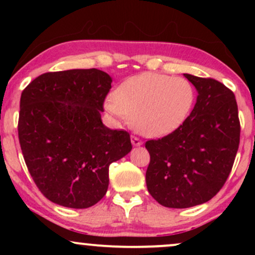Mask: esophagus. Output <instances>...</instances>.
Here are the masks:
<instances>
[{
	"instance_id": "34e87169",
	"label": "esophagus",
	"mask_w": 255,
	"mask_h": 255,
	"mask_svg": "<svg viewBox=\"0 0 255 255\" xmlns=\"http://www.w3.org/2000/svg\"><path fill=\"white\" fill-rule=\"evenodd\" d=\"M130 140H131V144H133L134 146H139V145L142 144L141 139H139V137L135 136V135H131Z\"/></svg>"
}]
</instances>
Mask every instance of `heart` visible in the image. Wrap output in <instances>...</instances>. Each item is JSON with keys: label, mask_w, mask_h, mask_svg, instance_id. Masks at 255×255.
Listing matches in <instances>:
<instances>
[{"label": "heart", "mask_w": 255, "mask_h": 255, "mask_svg": "<svg viewBox=\"0 0 255 255\" xmlns=\"http://www.w3.org/2000/svg\"><path fill=\"white\" fill-rule=\"evenodd\" d=\"M195 91L186 78L145 73L124 81L105 108L121 121L133 119L146 136H163L177 129L191 114Z\"/></svg>", "instance_id": "1"}]
</instances>
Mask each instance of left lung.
Wrapping results in <instances>:
<instances>
[{
    "instance_id": "left-lung-1",
    "label": "left lung",
    "mask_w": 255,
    "mask_h": 255,
    "mask_svg": "<svg viewBox=\"0 0 255 255\" xmlns=\"http://www.w3.org/2000/svg\"><path fill=\"white\" fill-rule=\"evenodd\" d=\"M198 91L197 103L177 129L147 140L146 184L158 203L172 209L200 205L224 186L239 150L235 95L212 78L183 74Z\"/></svg>"
}]
</instances>
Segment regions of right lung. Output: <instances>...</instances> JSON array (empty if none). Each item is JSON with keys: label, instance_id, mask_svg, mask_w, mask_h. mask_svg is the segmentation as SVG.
<instances>
[{"label": "right lung", "instance_id": "1", "mask_svg": "<svg viewBox=\"0 0 255 255\" xmlns=\"http://www.w3.org/2000/svg\"><path fill=\"white\" fill-rule=\"evenodd\" d=\"M111 78L99 69L49 72L25 87L17 121L26 166L42 194L71 209L104 197L109 165L131 150L129 133L101 120Z\"/></svg>", "mask_w": 255, "mask_h": 255}]
</instances>
